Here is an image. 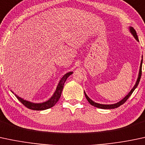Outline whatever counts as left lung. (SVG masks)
Listing matches in <instances>:
<instances>
[{
    "mask_svg": "<svg viewBox=\"0 0 145 145\" xmlns=\"http://www.w3.org/2000/svg\"><path fill=\"white\" fill-rule=\"evenodd\" d=\"M129 32L131 33V35H132L133 36H134V38L136 39V41L138 42V35H137V34H136V31H135V29L133 28L132 27H129ZM142 60H141V62H140V65L139 72H138V79L136 81V84H135L134 87L132 88V89L130 90V92H129V93L127 94V95L125 96V97L123 99H121L120 101L117 102V103H113V104H101V103H96V102H94V101H92V99H90V97H89L86 94V92L84 91V94H85L86 98L87 99L89 103H90V105H92V106H94V107H96V108H101V109H114V108H118L119 106H121V105H123V104L127 100L128 98H129L130 96H131V94H132L133 92H134V91L135 90V89L137 88L138 84H139V82H140V80L141 74H142Z\"/></svg>",
    "mask_w": 145,
    "mask_h": 145,
    "instance_id": "left-lung-1",
    "label": "left lung"
}]
</instances>
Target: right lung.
Instances as JSON below:
<instances>
[{"mask_svg": "<svg viewBox=\"0 0 145 145\" xmlns=\"http://www.w3.org/2000/svg\"><path fill=\"white\" fill-rule=\"evenodd\" d=\"M72 73L73 72H72V71H71V72H68L67 73H66V74L61 78L59 83H58L57 86L56 90H55L54 93H53V95L51 96V98L44 102H42V103H33V102L29 101L24 100V99L21 98V97H18L17 94H14V92H12L11 90V92L14 94H15L16 98L18 99L21 103L23 104L24 106L27 107V108L31 109V110H47V109H49L54 106L57 102L59 101L60 97H61V92H62L63 88H64L65 81H66L67 78L69 77L71 74H72Z\"/></svg>", "mask_w": 145, "mask_h": 145, "instance_id": "add662e5", "label": "right lung"}]
</instances>
